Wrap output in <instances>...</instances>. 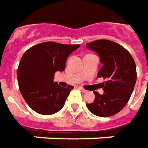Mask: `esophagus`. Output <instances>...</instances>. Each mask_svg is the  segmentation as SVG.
<instances>
[{
  "label": "esophagus",
  "instance_id": "1",
  "mask_svg": "<svg viewBox=\"0 0 148 148\" xmlns=\"http://www.w3.org/2000/svg\"><path fill=\"white\" fill-rule=\"evenodd\" d=\"M79 90H81V91H82V92H83V93H86V92H87V90H85V89H84V88H83V87H79Z\"/></svg>",
  "mask_w": 148,
  "mask_h": 148
}]
</instances>
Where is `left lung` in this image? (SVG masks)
<instances>
[{"mask_svg":"<svg viewBox=\"0 0 148 148\" xmlns=\"http://www.w3.org/2000/svg\"><path fill=\"white\" fill-rule=\"evenodd\" d=\"M86 47L97 53L102 64L97 76L107 79L102 86L104 93L95 91L94 102L86 106L96 116L110 117L129 102L136 81V64L128 50L110 40H96Z\"/></svg>","mask_w":148,"mask_h":148,"instance_id":"8db88e82","label":"left lung"}]
</instances>
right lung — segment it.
Listing matches in <instances>:
<instances>
[{
    "label": "right lung",
    "mask_w": 148,
    "mask_h": 148,
    "mask_svg": "<svg viewBox=\"0 0 148 148\" xmlns=\"http://www.w3.org/2000/svg\"><path fill=\"white\" fill-rule=\"evenodd\" d=\"M79 45L46 42L24 53L17 70L19 90L25 102L40 114L50 115L63 108L73 86L62 87L53 81L56 72H63L67 59Z\"/></svg>",
    "instance_id": "right-lung-1"
}]
</instances>
